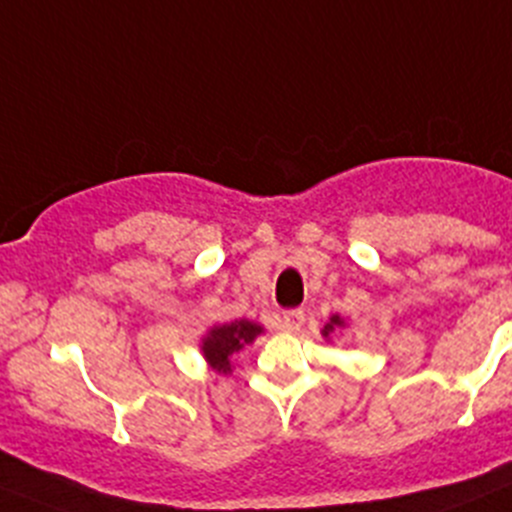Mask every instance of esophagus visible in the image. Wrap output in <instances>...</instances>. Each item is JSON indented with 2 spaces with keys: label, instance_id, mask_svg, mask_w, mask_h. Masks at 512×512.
Segmentation results:
<instances>
[{
  "label": "esophagus",
  "instance_id": "34e87169",
  "mask_svg": "<svg viewBox=\"0 0 512 512\" xmlns=\"http://www.w3.org/2000/svg\"><path fill=\"white\" fill-rule=\"evenodd\" d=\"M301 326H304V311H301V309L284 311V329H286V332H299Z\"/></svg>",
  "mask_w": 512,
  "mask_h": 512
}]
</instances>
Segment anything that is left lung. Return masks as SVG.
Returning <instances> with one entry per match:
<instances>
[{"label":"left lung","mask_w":512,"mask_h":512,"mask_svg":"<svg viewBox=\"0 0 512 512\" xmlns=\"http://www.w3.org/2000/svg\"><path fill=\"white\" fill-rule=\"evenodd\" d=\"M334 326H342V319H339V316H332V319H329V324L324 326V332H321V334H324V337H329V334L334 332Z\"/></svg>","instance_id":"1"}]
</instances>
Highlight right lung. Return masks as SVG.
Segmentation results:
<instances>
[{
    "mask_svg": "<svg viewBox=\"0 0 512 512\" xmlns=\"http://www.w3.org/2000/svg\"><path fill=\"white\" fill-rule=\"evenodd\" d=\"M256 334H261L259 324H251V321H231V324L213 326L211 334L203 339V354L211 362V367L216 372H231V357L243 349L246 344H251L256 339Z\"/></svg>",
    "mask_w": 512,
    "mask_h": 512,
    "instance_id": "add662e5",
    "label": "right lung"
}]
</instances>
